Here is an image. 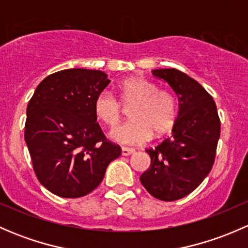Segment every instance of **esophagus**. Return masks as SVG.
<instances>
[{
	"instance_id": "obj_1",
	"label": "esophagus",
	"mask_w": 248,
	"mask_h": 248,
	"mask_svg": "<svg viewBox=\"0 0 248 248\" xmlns=\"http://www.w3.org/2000/svg\"><path fill=\"white\" fill-rule=\"evenodd\" d=\"M134 150L133 149H128V147H122V150H121V154H122V156H129V155H132V154H134Z\"/></svg>"
}]
</instances>
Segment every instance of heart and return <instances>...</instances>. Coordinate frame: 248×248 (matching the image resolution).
Here are the masks:
<instances>
[{
  "mask_svg": "<svg viewBox=\"0 0 248 248\" xmlns=\"http://www.w3.org/2000/svg\"><path fill=\"white\" fill-rule=\"evenodd\" d=\"M120 99L129 110L131 121L110 132L115 141L126 145H138L151 139L152 134L162 137L170 132L176 121L175 98L169 92L158 90L154 82L142 78H131L119 85ZM94 112L107 126L115 127L122 117L121 103L108 91L94 99Z\"/></svg>",
  "mask_w": 248,
  "mask_h": 248,
  "instance_id": "1",
  "label": "heart"
}]
</instances>
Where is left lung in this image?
Wrapping results in <instances>:
<instances>
[{"label": "left lung", "mask_w": 248, "mask_h": 248, "mask_svg": "<svg viewBox=\"0 0 248 248\" xmlns=\"http://www.w3.org/2000/svg\"><path fill=\"white\" fill-rule=\"evenodd\" d=\"M152 74L168 82L179 99V114L170 138L147 149L151 164L140 182L155 198L181 199L209 175L216 156L221 121L209 92L175 68L155 69Z\"/></svg>", "instance_id": "1"}]
</instances>
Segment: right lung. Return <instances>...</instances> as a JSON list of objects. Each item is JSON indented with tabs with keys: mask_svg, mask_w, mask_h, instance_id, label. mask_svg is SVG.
<instances>
[{
	"mask_svg": "<svg viewBox=\"0 0 248 248\" xmlns=\"http://www.w3.org/2000/svg\"><path fill=\"white\" fill-rule=\"evenodd\" d=\"M109 82L102 71L63 69L47 76L30 99L25 141L37 179L56 196L89 194L121 155L96 122L93 108Z\"/></svg>",
	"mask_w": 248,
	"mask_h": 248,
	"instance_id": "add662e5",
	"label": "right lung"
}]
</instances>
